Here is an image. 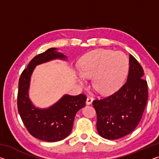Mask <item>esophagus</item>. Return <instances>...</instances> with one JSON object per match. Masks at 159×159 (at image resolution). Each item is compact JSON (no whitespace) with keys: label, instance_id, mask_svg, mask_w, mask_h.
<instances>
[{"label":"esophagus","instance_id":"esophagus-1","mask_svg":"<svg viewBox=\"0 0 159 159\" xmlns=\"http://www.w3.org/2000/svg\"><path fill=\"white\" fill-rule=\"evenodd\" d=\"M92 102H93V98H90V97H88L87 99H86V104L89 105V104H92Z\"/></svg>","mask_w":159,"mask_h":159}]
</instances>
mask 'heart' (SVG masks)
Here are the masks:
<instances>
[{
	"label": "heart",
	"instance_id": "1",
	"mask_svg": "<svg viewBox=\"0 0 159 159\" xmlns=\"http://www.w3.org/2000/svg\"><path fill=\"white\" fill-rule=\"evenodd\" d=\"M129 62L121 52L99 49L86 54L80 62V83L93 78V86L97 92L108 95L116 90L127 76Z\"/></svg>",
	"mask_w": 159,
	"mask_h": 159
}]
</instances>
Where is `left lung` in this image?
Listing matches in <instances>:
<instances>
[{
	"instance_id": "8db88e82",
	"label": "left lung",
	"mask_w": 159,
	"mask_h": 159,
	"mask_svg": "<svg viewBox=\"0 0 159 159\" xmlns=\"http://www.w3.org/2000/svg\"><path fill=\"white\" fill-rule=\"evenodd\" d=\"M126 82L116 92L95 99L93 106L97 114V130L107 139H117L132 133L139 124L148 99V86L144 70L133 55L129 56Z\"/></svg>"
}]
</instances>
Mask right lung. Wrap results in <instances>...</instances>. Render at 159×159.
Returning a JSON list of instances; mask_svg holds the SVG:
<instances>
[{
	"instance_id": "1",
	"label": "right lung",
	"mask_w": 159,
	"mask_h": 159,
	"mask_svg": "<svg viewBox=\"0 0 159 159\" xmlns=\"http://www.w3.org/2000/svg\"><path fill=\"white\" fill-rule=\"evenodd\" d=\"M55 48H50L32 59L24 69L19 80L17 109L26 130L32 136L45 142L62 140L72 130L75 116L85 105L84 94L64 95L57 103L46 109L35 108L28 97L31 75L35 66L54 59H65Z\"/></svg>"
}]
</instances>
